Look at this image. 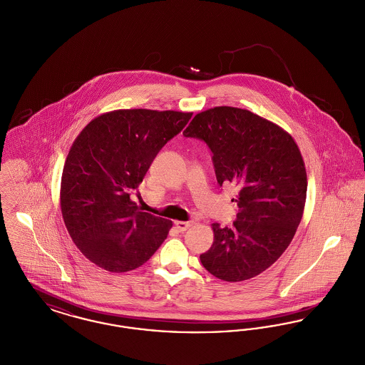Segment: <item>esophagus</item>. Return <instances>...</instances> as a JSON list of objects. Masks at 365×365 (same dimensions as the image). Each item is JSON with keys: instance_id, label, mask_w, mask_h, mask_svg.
Listing matches in <instances>:
<instances>
[{"instance_id": "obj_1", "label": "esophagus", "mask_w": 365, "mask_h": 365, "mask_svg": "<svg viewBox=\"0 0 365 365\" xmlns=\"http://www.w3.org/2000/svg\"><path fill=\"white\" fill-rule=\"evenodd\" d=\"M175 226L176 228L179 230V231H186V230H189L191 226H192V222H180V220H176L175 222Z\"/></svg>"}]
</instances>
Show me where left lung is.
Here are the masks:
<instances>
[{
    "label": "left lung",
    "mask_w": 365,
    "mask_h": 365,
    "mask_svg": "<svg viewBox=\"0 0 365 365\" xmlns=\"http://www.w3.org/2000/svg\"><path fill=\"white\" fill-rule=\"evenodd\" d=\"M183 135L207 142L217 183L240 190L235 222L212 225L213 243L200 260L226 282L257 277L283 255L302 219L308 179L294 139L278 124L234 106L197 113Z\"/></svg>",
    "instance_id": "8db88e82"
}]
</instances>
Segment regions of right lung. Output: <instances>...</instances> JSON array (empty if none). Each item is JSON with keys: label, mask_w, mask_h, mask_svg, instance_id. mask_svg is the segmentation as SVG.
<instances>
[{"label": "right lung", "mask_w": 365, "mask_h": 365, "mask_svg": "<svg viewBox=\"0 0 365 365\" xmlns=\"http://www.w3.org/2000/svg\"><path fill=\"white\" fill-rule=\"evenodd\" d=\"M191 115L118 109L93 119L73 140L60 205L72 241L96 265L119 274L135 269L167 238L173 222L139 210L130 194Z\"/></svg>", "instance_id": "1"}]
</instances>
